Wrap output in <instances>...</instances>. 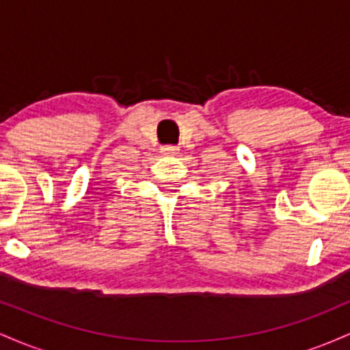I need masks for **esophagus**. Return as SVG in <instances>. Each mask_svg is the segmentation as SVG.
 <instances>
[{
    "instance_id": "esophagus-1",
    "label": "esophagus",
    "mask_w": 350,
    "mask_h": 350,
    "mask_svg": "<svg viewBox=\"0 0 350 350\" xmlns=\"http://www.w3.org/2000/svg\"><path fill=\"white\" fill-rule=\"evenodd\" d=\"M161 152L166 156H176V154H179V146H171V144L170 146H163Z\"/></svg>"
}]
</instances>
